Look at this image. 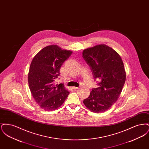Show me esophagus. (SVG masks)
<instances>
[{"mask_svg": "<svg viewBox=\"0 0 149 149\" xmlns=\"http://www.w3.org/2000/svg\"><path fill=\"white\" fill-rule=\"evenodd\" d=\"M72 88H73L74 90H77V89H78L79 88V87H76V86H73Z\"/></svg>", "mask_w": 149, "mask_h": 149, "instance_id": "esophagus-1", "label": "esophagus"}]
</instances>
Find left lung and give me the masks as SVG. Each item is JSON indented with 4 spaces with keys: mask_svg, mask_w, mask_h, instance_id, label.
Returning a JSON list of instances; mask_svg holds the SVG:
<instances>
[{
    "mask_svg": "<svg viewBox=\"0 0 149 149\" xmlns=\"http://www.w3.org/2000/svg\"><path fill=\"white\" fill-rule=\"evenodd\" d=\"M82 56L90 66L99 87L93 88L83 100L86 108L95 113L106 111L118 99L126 81V71L120 55L104 44L83 50Z\"/></svg>",
    "mask_w": 149,
    "mask_h": 149,
    "instance_id": "obj_1",
    "label": "left lung"
}]
</instances>
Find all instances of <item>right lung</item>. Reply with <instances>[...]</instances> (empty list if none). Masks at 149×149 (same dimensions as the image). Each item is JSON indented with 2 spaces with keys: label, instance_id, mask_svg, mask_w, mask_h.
Returning <instances> with one entry per match:
<instances>
[{
  "label": "right lung",
  "instance_id": "obj_1",
  "mask_svg": "<svg viewBox=\"0 0 149 149\" xmlns=\"http://www.w3.org/2000/svg\"><path fill=\"white\" fill-rule=\"evenodd\" d=\"M72 54L70 50L50 45L40 51L33 57L29 70L31 93L40 107L45 111H54L61 106L70 92L55 79L64 61Z\"/></svg>",
  "mask_w": 149,
  "mask_h": 149
}]
</instances>
